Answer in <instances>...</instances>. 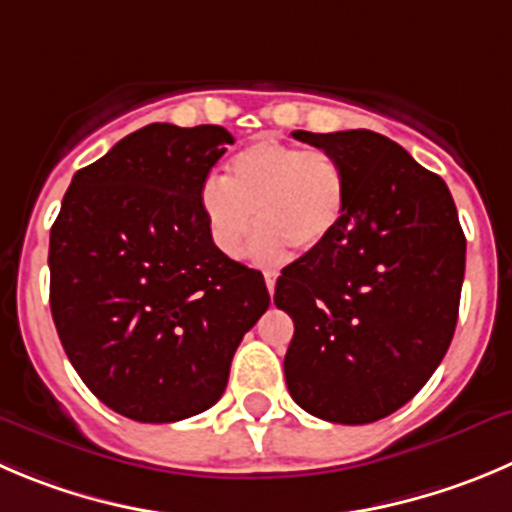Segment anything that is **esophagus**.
Masks as SVG:
<instances>
[{"label":"esophagus","instance_id":"esophagus-1","mask_svg":"<svg viewBox=\"0 0 512 512\" xmlns=\"http://www.w3.org/2000/svg\"><path fill=\"white\" fill-rule=\"evenodd\" d=\"M264 279H266V286H269V294H274L276 279H279V271H276V269H266L264 271Z\"/></svg>","mask_w":512,"mask_h":512}]
</instances>
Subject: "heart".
I'll return each instance as SVG.
<instances>
[{
	"mask_svg": "<svg viewBox=\"0 0 512 512\" xmlns=\"http://www.w3.org/2000/svg\"><path fill=\"white\" fill-rule=\"evenodd\" d=\"M201 211L213 243L236 256L253 226V259L274 261L286 251H316L337 236L349 211L347 168L326 150L259 138L228 160L226 178L211 175L201 188Z\"/></svg>",
	"mask_w": 512,
	"mask_h": 512,
	"instance_id": "1",
	"label": "heart"
}]
</instances>
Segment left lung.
Here are the masks:
<instances>
[{"label": "left lung", "mask_w": 512, "mask_h": 512, "mask_svg": "<svg viewBox=\"0 0 512 512\" xmlns=\"http://www.w3.org/2000/svg\"><path fill=\"white\" fill-rule=\"evenodd\" d=\"M296 140L347 168L337 236L281 269L274 304L294 319L286 387L309 415L367 425L407 405L452 342L465 233L440 175L372 130Z\"/></svg>", "instance_id": "1"}]
</instances>
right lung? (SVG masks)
Listing matches in <instances>:
<instances>
[{
    "label": "right lung",
    "mask_w": 512,
    "mask_h": 512,
    "mask_svg": "<svg viewBox=\"0 0 512 512\" xmlns=\"http://www.w3.org/2000/svg\"><path fill=\"white\" fill-rule=\"evenodd\" d=\"M233 135L153 123L77 170L50 233V306L82 382L118 415L178 422L221 399L269 309L261 271L213 243L201 188Z\"/></svg>",
    "instance_id": "add662e5"
}]
</instances>
